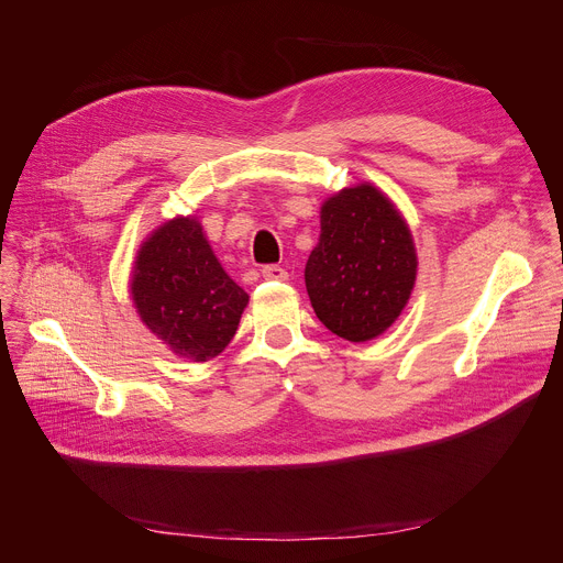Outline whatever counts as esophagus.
<instances>
[{
  "label": "esophagus",
  "mask_w": 563,
  "mask_h": 563,
  "mask_svg": "<svg viewBox=\"0 0 563 563\" xmlns=\"http://www.w3.org/2000/svg\"><path fill=\"white\" fill-rule=\"evenodd\" d=\"M261 272H263V277L269 282H284L288 277V272L282 265H265Z\"/></svg>",
  "instance_id": "esophagus-1"
}]
</instances>
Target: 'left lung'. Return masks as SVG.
I'll list each match as a JSON object with an SVG mask.
<instances>
[{
	"label": "left lung",
	"instance_id": "1",
	"mask_svg": "<svg viewBox=\"0 0 563 563\" xmlns=\"http://www.w3.org/2000/svg\"><path fill=\"white\" fill-rule=\"evenodd\" d=\"M416 267L411 232L399 211L373 185H356L321 207V234L305 265V286L323 327L364 343L399 317Z\"/></svg>",
	"mask_w": 563,
	"mask_h": 563
}]
</instances>
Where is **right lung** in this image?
I'll list each match as a JSON object with an SVG mask.
<instances>
[{"instance_id": "right-lung-1", "label": "right lung", "mask_w": 563, "mask_h": 563, "mask_svg": "<svg viewBox=\"0 0 563 563\" xmlns=\"http://www.w3.org/2000/svg\"><path fill=\"white\" fill-rule=\"evenodd\" d=\"M131 296L147 329L192 362L228 347L249 302L192 218L172 220L143 244Z\"/></svg>"}]
</instances>
